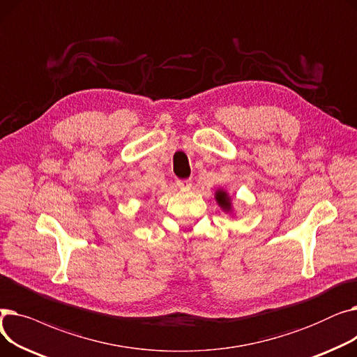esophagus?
Here are the masks:
<instances>
[{
    "label": "esophagus",
    "mask_w": 357,
    "mask_h": 357,
    "mask_svg": "<svg viewBox=\"0 0 357 357\" xmlns=\"http://www.w3.org/2000/svg\"><path fill=\"white\" fill-rule=\"evenodd\" d=\"M176 185L182 190H190L192 183L190 179H176Z\"/></svg>",
    "instance_id": "1"
}]
</instances>
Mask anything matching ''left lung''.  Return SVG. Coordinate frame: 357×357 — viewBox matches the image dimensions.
<instances>
[{
    "label": "left lung",
    "instance_id": "1",
    "mask_svg": "<svg viewBox=\"0 0 357 357\" xmlns=\"http://www.w3.org/2000/svg\"><path fill=\"white\" fill-rule=\"evenodd\" d=\"M215 198H217V201H218V204L221 205V207L224 208V210H230V201H229V198H227V194L224 192V191H217V194H215Z\"/></svg>",
    "mask_w": 357,
    "mask_h": 357
}]
</instances>
